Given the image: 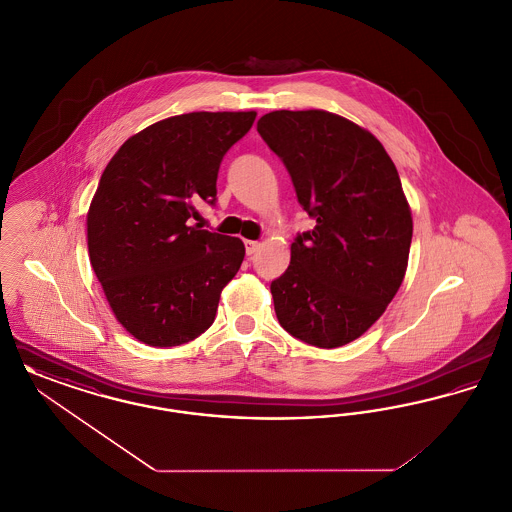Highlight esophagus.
Wrapping results in <instances>:
<instances>
[{
  "instance_id": "1",
  "label": "esophagus",
  "mask_w": 512,
  "mask_h": 512,
  "mask_svg": "<svg viewBox=\"0 0 512 512\" xmlns=\"http://www.w3.org/2000/svg\"><path fill=\"white\" fill-rule=\"evenodd\" d=\"M259 247H261L259 242H251V240H247V242H245V253H247V255H253Z\"/></svg>"
}]
</instances>
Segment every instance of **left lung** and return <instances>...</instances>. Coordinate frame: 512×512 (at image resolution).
I'll use <instances>...</instances> for the list:
<instances>
[{"mask_svg": "<svg viewBox=\"0 0 512 512\" xmlns=\"http://www.w3.org/2000/svg\"><path fill=\"white\" fill-rule=\"evenodd\" d=\"M317 220L270 284L278 322L322 349L357 340L399 290L413 217L397 169L366 128L322 109L272 111L257 122Z\"/></svg>", "mask_w": 512, "mask_h": 512, "instance_id": "left-lung-1", "label": "left lung"}]
</instances>
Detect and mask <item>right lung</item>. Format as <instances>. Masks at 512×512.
Returning <instances> with one entry per match:
<instances>
[{
  "label": "right lung",
  "mask_w": 512,
  "mask_h": 512,
  "mask_svg": "<svg viewBox=\"0 0 512 512\" xmlns=\"http://www.w3.org/2000/svg\"><path fill=\"white\" fill-rule=\"evenodd\" d=\"M255 111H197L130 136L101 174L88 209V253L122 328L151 347L201 336L220 293L242 267L240 238L199 230V203H215L224 153Z\"/></svg>",
  "instance_id": "obj_1"
}]
</instances>
